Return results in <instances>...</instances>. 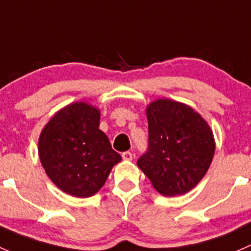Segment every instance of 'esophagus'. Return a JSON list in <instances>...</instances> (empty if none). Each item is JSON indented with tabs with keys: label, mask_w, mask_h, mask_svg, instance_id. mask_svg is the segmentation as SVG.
I'll use <instances>...</instances> for the list:
<instances>
[{
	"label": "esophagus",
	"mask_w": 251,
	"mask_h": 251,
	"mask_svg": "<svg viewBox=\"0 0 251 251\" xmlns=\"http://www.w3.org/2000/svg\"><path fill=\"white\" fill-rule=\"evenodd\" d=\"M122 158L125 159V161H131V159H133V153H131V152H129V151L123 152Z\"/></svg>",
	"instance_id": "34e87169"
}]
</instances>
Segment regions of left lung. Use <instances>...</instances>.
Here are the masks:
<instances>
[{
	"instance_id": "1",
	"label": "left lung",
	"mask_w": 251,
	"mask_h": 251,
	"mask_svg": "<svg viewBox=\"0 0 251 251\" xmlns=\"http://www.w3.org/2000/svg\"><path fill=\"white\" fill-rule=\"evenodd\" d=\"M149 146L139 168L164 196L183 195L205 175L215 144L208 123L193 108L161 99L149 105Z\"/></svg>"
}]
</instances>
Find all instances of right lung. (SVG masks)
I'll return each mask as SVG.
<instances>
[{
  "label": "right lung",
  "mask_w": 251,
  "mask_h": 251,
  "mask_svg": "<svg viewBox=\"0 0 251 251\" xmlns=\"http://www.w3.org/2000/svg\"><path fill=\"white\" fill-rule=\"evenodd\" d=\"M99 121L98 108L75 102L59 111L41 133V163L49 179L68 195H95L122 159L99 129Z\"/></svg>",
  "instance_id": "add662e5"
}]
</instances>
